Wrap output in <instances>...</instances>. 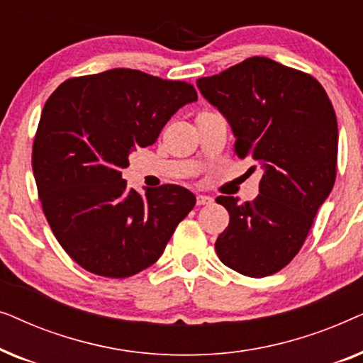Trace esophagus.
<instances>
[{"instance_id":"obj_1","label":"esophagus","mask_w":363,"mask_h":363,"mask_svg":"<svg viewBox=\"0 0 363 363\" xmlns=\"http://www.w3.org/2000/svg\"><path fill=\"white\" fill-rule=\"evenodd\" d=\"M213 203V198L211 196H206V195H198L196 196V205H211Z\"/></svg>"}]
</instances>
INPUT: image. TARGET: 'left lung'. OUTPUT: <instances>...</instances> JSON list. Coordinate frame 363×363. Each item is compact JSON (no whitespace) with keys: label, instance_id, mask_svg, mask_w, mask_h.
<instances>
[{"label":"left lung","instance_id":"obj_1","mask_svg":"<svg viewBox=\"0 0 363 363\" xmlns=\"http://www.w3.org/2000/svg\"><path fill=\"white\" fill-rule=\"evenodd\" d=\"M196 86L230 123L238 157L251 155L262 168L252 201L216 198L230 213L215 242L218 256L240 274H274L299 252L335 183L334 107L309 74L259 56Z\"/></svg>","mask_w":363,"mask_h":363}]
</instances>
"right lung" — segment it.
I'll list each match as a JSON object with an SVG mask.
<instances>
[{"instance_id":"1","label":"right lung","mask_w":363,"mask_h":363,"mask_svg":"<svg viewBox=\"0 0 363 363\" xmlns=\"http://www.w3.org/2000/svg\"><path fill=\"white\" fill-rule=\"evenodd\" d=\"M196 99L191 84L135 69L69 79L48 99L33 145L34 180L54 236L84 269L117 279L147 269L193 210L186 188L140 195L122 170Z\"/></svg>"}]
</instances>
